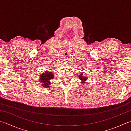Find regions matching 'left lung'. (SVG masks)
Here are the masks:
<instances>
[{
  "label": "left lung",
  "instance_id": "left-lung-1",
  "mask_svg": "<svg viewBox=\"0 0 131 131\" xmlns=\"http://www.w3.org/2000/svg\"><path fill=\"white\" fill-rule=\"evenodd\" d=\"M79 78L81 80V83H83V84H85L86 81L88 79V78L86 76H84L83 75V73H81V74H79Z\"/></svg>",
  "mask_w": 131,
  "mask_h": 131
}]
</instances>
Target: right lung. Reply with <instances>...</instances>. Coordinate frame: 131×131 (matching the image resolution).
<instances>
[{"instance_id": "obj_1", "label": "right lung", "mask_w": 131, "mask_h": 131, "mask_svg": "<svg viewBox=\"0 0 131 131\" xmlns=\"http://www.w3.org/2000/svg\"><path fill=\"white\" fill-rule=\"evenodd\" d=\"M50 70H52V69H50ZM40 82L42 83L41 86H42L44 88H49L50 87L51 83L50 80L54 78V74L52 71H45V73H42L41 74L40 76Z\"/></svg>"}]
</instances>
